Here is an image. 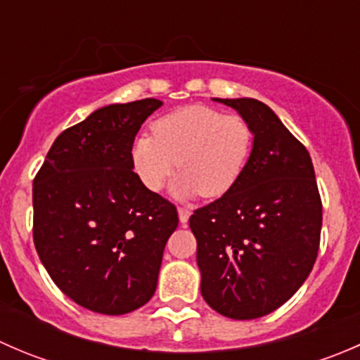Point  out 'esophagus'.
Here are the masks:
<instances>
[{"label": "esophagus", "mask_w": 360, "mask_h": 360, "mask_svg": "<svg viewBox=\"0 0 360 360\" xmlns=\"http://www.w3.org/2000/svg\"><path fill=\"white\" fill-rule=\"evenodd\" d=\"M177 214H179L181 224H186L188 219H190V216H191V210L186 209V207H177Z\"/></svg>", "instance_id": "1"}]
</instances>
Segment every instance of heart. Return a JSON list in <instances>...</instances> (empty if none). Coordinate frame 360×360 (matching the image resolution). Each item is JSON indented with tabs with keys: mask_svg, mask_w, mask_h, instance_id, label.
I'll list each match as a JSON object with an SVG mask.
<instances>
[{
	"mask_svg": "<svg viewBox=\"0 0 360 360\" xmlns=\"http://www.w3.org/2000/svg\"><path fill=\"white\" fill-rule=\"evenodd\" d=\"M252 148L254 129L244 116L191 104L155 120L151 134L134 137L129 160L150 191L162 190L177 167V195L217 198L240 181Z\"/></svg>",
	"mask_w": 360,
	"mask_h": 360,
	"instance_id": "b5f03b06",
	"label": "heart"
}]
</instances>
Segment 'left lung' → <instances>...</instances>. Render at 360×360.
Segmentation results:
<instances>
[{"label": "left lung", "instance_id": "left-lung-1", "mask_svg": "<svg viewBox=\"0 0 360 360\" xmlns=\"http://www.w3.org/2000/svg\"><path fill=\"white\" fill-rule=\"evenodd\" d=\"M254 129V148L231 191L190 217L202 296L235 321L263 317L285 303L314 268L322 200L307 148L266 104L216 99Z\"/></svg>", "mask_w": 360, "mask_h": 360}]
</instances>
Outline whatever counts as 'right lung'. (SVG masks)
I'll return each mask as SVG.
<instances>
[{"label":"right lung","mask_w":360,"mask_h":360,"mask_svg":"<svg viewBox=\"0 0 360 360\" xmlns=\"http://www.w3.org/2000/svg\"><path fill=\"white\" fill-rule=\"evenodd\" d=\"M157 99L111 104L64 130L32 183V238L52 281L106 315L146 304L179 217L141 184L129 150Z\"/></svg>","instance_id":"right-lung-1"}]
</instances>
